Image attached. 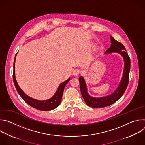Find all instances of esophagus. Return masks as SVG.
<instances>
[{
	"label": "esophagus",
	"mask_w": 145,
	"mask_h": 145,
	"mask_svg": "<svg viewBox=\"0 0 145 145\" xmlns=\"http://www.w3.org/2000/svg\"><path fill=\"white\" fill-rule=\"evenodd\" d=\"M80 73H81L80 69H74V71H73V75L77 76H78L79 74H80Z\"/></svg>",
	"instance_id": "34e87169"
}]
</instances>
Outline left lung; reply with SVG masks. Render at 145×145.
<instances>
[{
  "label": "left lung",
  "instance_id": "obj_1",
  "mask_svg": "<svg viewBox=\"0 0 145 145\" xmlns=\"http://www.w3.org/2000/svg\"><path fill=\"white\" fill-rule=\"evenodd\" d=\"M111 38V47L108 49L106 53L116 52L121 54L125 61V67H124L122 78L120 81L119 86L116 90L111 95L103 97H93L88 95L87 91V86L84 79L82 76L78 78L80 90L82 97H83L87 106L93 108H102L109 106L117 100H118L125 93L129 81V73L130 70V59L127 54L126 49L124 45L118 41L116 40L112 36Z\"/></svg>",
  "mask_w": 145,
  "mask_h": 145
}]
</instances>
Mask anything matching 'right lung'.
Returning <instances> with one entry per match:
<instances>
[{
    "label": "right lung",
    "mask_w": 145,
    "mask_h": 145,
    "mask_svg": "<svg viewBox=\"0 0 145 145\" xmlns=\"http://www.w3.org/2000/svg\"><path fill=\"white\" fill-rule=\"evenodd\" d=\"M15 57H16V55H15ZM15 57L14 61V71H13L12 77H13V81H14L15 87L16 88V89L18 93L20 96V97H21L23 99V100L26 103H27L29 105L38 110L50 111L57 107L60 104V102L61 101L62 97H63V92H64V89L65 87V85L70 80V78H69L65 81L62 82L58 87V88L56 91V93L52 98L46 100H38L33 99L30 96H27V95H26L23 92V91L20 89V88L19 87L17 83L16 80L15 79Z\"/></svg>",
    "instance_id": "right-lung-1"
}]
</instances>
